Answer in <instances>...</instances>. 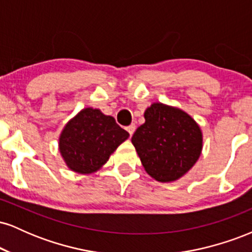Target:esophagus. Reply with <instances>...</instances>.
I'll use <instances>...</instances> for the list:
<instances>
[{"label": "esophagus", "instance_id": "obj_1", "mask_svg": "<svg viewBox=\"0 0 252 252\" xmlns=\"http://www.w3.org/2000/svg\"><path fill=\"white\" fill-rule=\"evenodd\" d=\"M135 129H136V126L135 124H130V126L126 128V130H128V132L130 134V136H132V134L135 132Z\"/></svg>", "mask_w": 252, "mask_h": 252}]
</instances>
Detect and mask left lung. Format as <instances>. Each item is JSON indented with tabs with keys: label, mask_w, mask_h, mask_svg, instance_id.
Wrapping results in <instances>:
<instances>
[{
	"label": "left lung",
	"mask_w": 252,
	"mask_h": 252,
	"mask_svg": "<svg viewBox=\"0 0 252 252\" xmlns=\"http://www.w3.org/2000/svg\"><path fill=\"white\" fill-rule=\"evenodd\" d=\"M143 116L146 122L131 142L144 170L158 182L179 180L200 158V126L182 109L160 102L148 106Z\"/></svg>",
	"instance_id": "1"
}]
</instances>
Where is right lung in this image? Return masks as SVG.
Here are the masks:
<instances>
[{"mask_svg": "<svg viewBox=\"0 0 252 252\" xmlns=\"http://www.w3.org/2000/svg\"><path fill=\"white\" fill-rule=\"evenodd\" d=\"M128 137L129 132L114 117L88 106L65 124L59 136V152L68 169L89 175L102 168Z\"/></svg>", "mask_w": 252, "mask_h": 252, "instance_id": "1", "label": "right lung"}]
</instances>
